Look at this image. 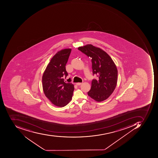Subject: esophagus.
Segmentation results:
<instances>
[{"label":"esophagus","instance_id":"obj_1","mask_svg":"<svg viewBox=\"0 0 158 158\" xmlns=\"http://www.w3.org/2000/svg\"><path fill=\"white\" fill-rule=\"evenodd\" d=\"M82 84V83H77V85H81Z\"/></svg>","mask_w":158,"mask_h":158}]
</instances>
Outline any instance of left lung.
Here are the masks:
<instances>
[{
	"label": "left lung",
	"instance_id": "1",
	"mask_svg": "<svg viewBox=\"0 0 158 158\" xmlns=\"http://www.w3.org/2000/svg\"><path fill=\"white\" fill-rule=\"evenodd\" d=\"M78 49L92 58L93 75L96 74L98 77V80H92L88 95L98 102L104 101L111 95L116 86L118 71L114 63L105 51L92 44L79 47Z\"/></svg>",
	"mask_w": 158,
	"mask_h": 158
}]
</instances>
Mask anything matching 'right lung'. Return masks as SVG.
I'll return each instance as SVG.
<instances>
[{"label":"right lung","mask_w":158,"mask_h":158,"mask_svg":"<svg viewBox=\"0 0 158 158\" xmlns=\"http://www.w3.org/2000/svg\"><path fill=\"white\" fill-rule=\"evenodd\" d=\"M71 49H64L58 52L51 59L42 77L43 89L45 96L56 106H64L72 98L74 86L71 79L69 83L64 82L68 76L65 65L70 55Z\"/></svg>","instance_id":"right-lung-1"}]
</instances>
